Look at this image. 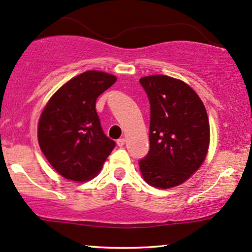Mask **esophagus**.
I'll use <instances>...</instances> for the list:
<instances>
[{
  "label": "esophagus",
  "instance_id": "1",
  "mask_svg": "<svg viewBox=\"0 0 252 252\" xmlns=\"http://www.w3.org/2000/svg\"><path fill=\"white\" fill-rule=\"evenodd\" d=\"M126 144V138H120L117 139V145L120 146V148H122V146Z\"/></svg>",
  "mask_w": 252,
  "mask_h": 252
}]
</instances>
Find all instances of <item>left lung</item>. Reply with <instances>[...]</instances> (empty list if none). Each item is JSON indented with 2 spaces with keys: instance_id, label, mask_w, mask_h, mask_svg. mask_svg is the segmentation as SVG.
Wrapping results in <instances>:
<instances>
[{
  "instance_id": "8db88e82",
  "label": "left lung",
  "mask_w": 252,
  "mask_h": 252,
  "mask_svg": "<svg viewBox=\"0 0 252 252\" xmlns=\"http://www.w3.org/2000/svg\"><path fill=\"white\" fill-rule=\"evenodd\" d=\"M150 102V150L138 161L151 186L171 189L186 181L205 160L209 122L197 94L167 75L142 78Z\"/></svg>"
}]
</instances>
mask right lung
Listing matches in <instances>:
<instances>
[{
    "label": "right lung",
    "mask_w": 252,
    "mask_h": 252,
    "mask_svg": "<svg viewBox=\"0 0 252 252\" xmlns=\"http://www.w3.org/2000/svg\"><path fill=\"white\" fill-rule=\"evenodd\" d=\"M116 76L87 71L66 82L50 98L38 123V143L63 178L86 181L96 176L115 142L104 135L95 109L98 95Z\"/></svg>",
    "instance_id": "obj_1"
}]
</instances>
